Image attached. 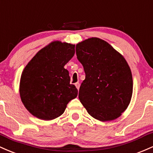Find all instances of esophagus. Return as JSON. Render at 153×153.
<instances>
[{
  "instance_id": "1",
  "label": "esophagus",
  "mask_w": 153,
  "mask_h": 153,
  "mask_svg": "<svg viewBox=\"0 0 153 153\" xmlns=\"http://www.w3.org/2000/svg\"><path fill=\"white\" fill-rule=\"evenodd\" d=\"M75 86H76V89H77V90H79V87H80V85H79V83H78V82H77V83L75 84Z\"/></svg>"
}]
</instances>
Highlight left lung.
<instances>
[{
	"label": "left lung",
	"instance_id": "8db88e82",
	"mask_svg": "<svg viewBox=\"0 0 153 153\" xmlns=\"http://www.w3.org/2000/svg\"><path fill=\"white\" fill-rule=\"evenodd\" d=\"M76 53L86 74L79 99L88 114L100 121L121 116L133 92L131 71L126 59L108 42L97 37L79 42Z\"/></svg>",
	"mask_w": 153,
	"mask_h": 153
}]
</instances>
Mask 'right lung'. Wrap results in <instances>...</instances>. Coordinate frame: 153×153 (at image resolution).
<instances>
[{
    "instance_id": "1",
    "label": "right lung",
    "mask_w": 153,
    "mask_h": 153,
    "mask_svg": "<svg viewBox=\"0 0 153 153\" xmlns=\"http://www.w3.org/2000/svg\"><path fill=\"white\" fill-rule=\"evenodd\" d=\"M75 53V45L53 41L27 63L19 83L22 102L34 116L45 121L59 117L78 90L70 85L68 70L64 68Z\"/></svg>"
}]
</instances>
